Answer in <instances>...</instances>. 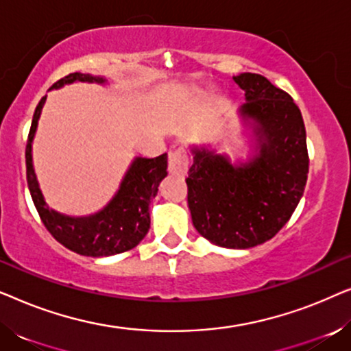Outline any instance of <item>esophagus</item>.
I'll use <instances>...</instances> for the list:
<instances>
[{
  "label": "esophagus",
  "instance_id": "obj_1",
  "mask_svg": "<svg viewBox=\"0 0 351 351\" xmlns=\"http://www.w3.org/2000/svg\"><path fill=\"white\" fill-rule=\"evenodd\" d=\"M190 166V158L185 148H176L169 153V171L172 174L185 176Z\"/></svg>",
  "mask_w": 351,
  "mask_h": 351
}]
</instances>
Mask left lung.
<instances>
[{"label": "left lung", "instance_id": "left-lung-1", "mask_svg": "<svg viewBox=\"0 0 351 351\" xmlns=\"http://www.w3.org/2000/svg\"><path fill=\"white\" fill-rule=\"evenodd\" d=\"M233 80L246 95L239 114L256 134L258 155L233 166L227 156L193 148L189 208L201 237L220 247L249 249L291 219L305 190L308 152L304 119L289 94L257 73Z\"/></svg>", "mask_w": 351, "mask_h": 351}]
</instances>
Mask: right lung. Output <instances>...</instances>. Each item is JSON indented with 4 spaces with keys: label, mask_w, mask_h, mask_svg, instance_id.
I'll return each mask as SVG.
<instances>
[{
    "label": "right lung",
    "mask_w": 351,
    "mask_h": 351,
    "mask_svg": "<svg viewBox=\"0 0 351 351\" xmlns=\"http://www.w3.org/2000/svg\"><path fill=\"white\" fill-rule=\"evenodd\" d=\"M75 81L105 83L104 78L84 73H70L52 84L51 89L62 88ZM46 95L40 100L33 114V121L25 148L27 184L40 217L52 237L66 249L81 256L107 257L126 252L136 247L145 238L150 228V204L158 193L160 182L167 176V153L156 158L137 156L132 161L126 176L119 185L113 199L102 210L88 217H70L46 204L38 186V180L32 161V142L35 137L38 119H40Z\"/></svg>",
    "instance_id": "obj_1"
}]
</instances>
